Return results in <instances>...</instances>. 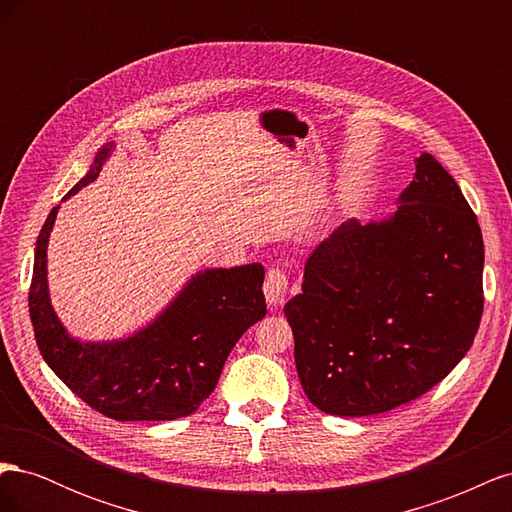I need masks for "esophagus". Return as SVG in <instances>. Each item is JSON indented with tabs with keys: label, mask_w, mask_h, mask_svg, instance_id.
Masks as SVG:
<instances>
[{
	"label": "esophagus",
	"mask_w": 512,
	"mask_h": 512,
	"mask_svg": "<svg viewBox=\"0 0 512 512\" xmlns=\"http://www.w3.org/2000/svg\"><path fill=\"white\" fill-rule=\"evenodd\" d=\"M265 297L271 307H280L288 294V275L284 269H271L265 280Z\"/></svg>",
	"instance_id": "34e87169"
}]
</instances>
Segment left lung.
I'll return each mask as SVG.
<instances>
[{
	"instance_id": "left-lung-1",
	"label": "left lung",
	"mask_w": 512,
	"mask_h": 512,
	"mask_svg": "<svg viewBox=\"0 0 512 512\" xmlns=\"http://www.w3.org/2000/svg\"><path fill=\"white\" fill-rule=\"evenodd\" d=\"M380 222L348 220L305 262L284 305L303 391L324 414L421 397L466 356L483 316V235L444 166L421 153Z\"/></svg>"
}]
</instances>
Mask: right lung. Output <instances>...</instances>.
Segmentation results:
<instances>
[{
  "label": "right lung",
  "instance_id": "right-lung-1",
  "mask_svg": "<svg viewBox=\"0 0 512 512\" xmlns=\"http://www.w3.org/2000/svg\"><path fill=\"white\" fill-rule=\"evenodd\" d=\"M113 151L106 143L89 173L64 196L94 181ZM59 205L46 218L29 288L36 344L42 359L87 406L115 421H175L213 393L239 337L265 318L260 262L192 275L177 297L147 327L113 342H81L57 318L46 282V247Z\"/></svg>",
  "mask_w": 512,
  "mask_h": 512
}]
</instances>
